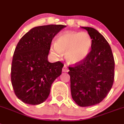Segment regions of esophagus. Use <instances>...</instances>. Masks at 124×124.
<instances>
[{
	"label": "esophagus",
	"instance_id": "obj_1",
	"mask_svg": "<svg viewBox=\"0 0 124 124\" xmlns=\"http://www.w3.org/2000/svg\"><path fill=\"white\" fill-rule=\"evenodd\" d=\"M62 71L64 72H67L69 71V69L68 67H67V65H64L63 68H62Z\"/></svg>",
	"mask_w": 124,
	"mask_h": 124
}]
</instances>
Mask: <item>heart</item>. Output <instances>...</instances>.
Returning a JSON list of instances; mask_svg holds the SVG:
<instances>
[{"mask_svg": "<svg viewBox=\"0 0 124 124\" xmlns=\"http://www.w3.org/2000/svg\"><path fill=\"white\" fill-rule=\"evenodd\" d=\"M92 42V38L86 32H65L57 37L50 50L58 57L65 54L67 62L77 64L88 57Z\"/></svg>", "mask_w": 124, "mask_h": 124, "instance_id": "b5f03b06", "label": "heart"}]
</instances>
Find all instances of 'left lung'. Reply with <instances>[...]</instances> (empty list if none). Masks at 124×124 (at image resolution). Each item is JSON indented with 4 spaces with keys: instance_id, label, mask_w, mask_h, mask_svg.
Here are the masks:
<instances>
[{
    "instance_id": "left-lung-1",
    "label": "left lung",
    "mask_w": 124,
    "mask_h": 124,
    "mask_svg": "<svg viewBox=\"0 0 124 124\" xmlns=\"http://www.w3.org/2000/svg\"><path fill=\"white\" fill-rule=\"evenodd\" d=\"M92 38L91 50L85 60L69 66L72 99L80 107L102 101L114 81L115 61L108 41L95 29L82 27Z\"/></svg>"
}]
</instances>
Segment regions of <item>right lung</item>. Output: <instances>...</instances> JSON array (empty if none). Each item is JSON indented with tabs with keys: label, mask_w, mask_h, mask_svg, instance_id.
Instances as JSON below:
<instances>
[{
	"label": "right lung",
	"mask_w": 124,
	"mask_h": 124,
	"mask_svg": "<svg viewBox=\"0 0 124 124\" xmlns=\"http://www.w3.org/2000/svg\"><path fill=\"white\" fill-rule=\"evenodd\" d=\"M65 25L33 28L20 39L11 65V83L16 96L30 105H39L50 92L51 86L62 74L63 63H50L48 55L54 36Z\"/></svg>",
	"instance_id": "right-lung-1"
}]
</instances>
